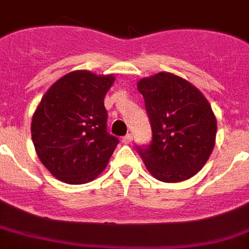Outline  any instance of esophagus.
Returning a JSON list of instances; mask_svg holds the SVG:
<instances>
[{"label": "esophagus", "instance_id": "34e87169", "mask_svg": "<svg viewBox=\"0 0 249 249\" xmlns=\"http://www.w3.org/2000/svg\"><path fill=\"white\" fill-rule=\"evenodd\" d=\"M123 142H124V144H130L131 142H133V134H126V135H125V137H123Z\"/></svg>", "mask_w": 249, "mask_h": 249}]
</instances>
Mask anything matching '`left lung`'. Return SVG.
Returning <instances> with one entry per match:
<instances>
[{"mask_svg": "<svg viewBox=\"0 0 249 249\" xmlns=\"http://www.w3.org/2000/svg\"><path fill=\"white\" fill-rule=\"evenodd\" d=\"M153 138L137 145L146 169L158 180L183 181L196 176L211 157L217 120L204 95L187 80L158 72L138 83Z\"/></svg>", "mask_w": 249, "mask_h": 249, "instance_id": "left-lung-1", "label": "left lung"}]
</instances>
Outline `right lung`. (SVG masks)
I'll return each instance as SVG.
<instances>
[{
  "instance_id": "obj_1",
  "label": "right lung",
  "mask_w": 249,
  "mask_h": 249,
  "mask_svg": "<svg viewBox=\"0 0 249 249\" xmlns=\"http://www.w3.org/2000/svg\"><path fill=\"white\" fill-rule=\"evenodd\" d=\"M112 75L86 70L66 73L42 96L31 134L41 163L59 180L85 184L105 169L119 139L107 130L104 98Z\"/></svg>"
}]
</instances>
